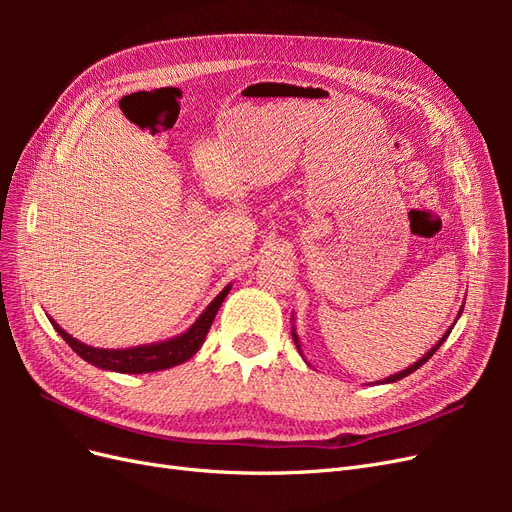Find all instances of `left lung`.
<instances>
[{
	"label": "left lung",
	"instance_id": "8db88e82",
	"mask_svg": "<svg viewBox=\"0 0 512 512\" xmlns=\"http://www.w3.org/2000/svg\"><path fill=\"white\" fill-rule=\"evenodd\" d=\"M459 316H461V312H459ZM453 327H455V324H453ZM453 327H451V329H453ZM448 333H451V331H446V335H444V337L440 339V342H438L436 346H433V348H431V350H429V352H427V354L423 356V359H418V361H416L414 365L406 367L404 371H399V374H395V376H391V378H386V380H382V384H384V382H397V380H401V378H406L408 374H412V371H416L418 367H423V365H425V363H427V361L431 359V356H433V354H436V350H438V348H440V346L444 344V339L448 337ZM292 335H294V342H297V344H299V339H297V333H292Z\"/></svg>",
	"mask_w": 512,
	"mask_h": 512
}]
</instances>
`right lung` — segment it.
Here are the masks:
<instances>
[{
  "label": "right lung",
  "instance_id": "right-lung-1",
  "mask_svg": "<svg viewBox=\"0 0 512 512\" xmlns=\"http://www.w3.org/2000/svg\"><path fill=\"white\" fill-rule=\"evenodd\" d=\"M230 286H226L218 297L211 301V305L205 309L200 318L192 324V327L185 331L179 337L168 339V342L162 344H149V346H138V348H126V350H104V348H91L79 339H74L68 335L64 329L59 327L51 320L55 331L64 337V342L81 356L83 361L96 365L100 369L108 371H119V374H149V371H160L181 365L198 352V348L203 346L205 337L211 329L213 318L218 314V309L222 301L226 299Z\"/></svg>",
  "mask_w": 512,
  "mask_h": 512
}]
</instances>
